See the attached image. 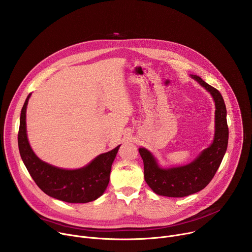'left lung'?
Instances as JSON below:
<instances>
[{"instance_id":"1","label":"left lung","mask_w":252,"mask_h":252,"mask_svg":"<svg viewBox=\"0 0 252 252\" xmlns=\"http://www.w3.org/2000/svg\"><path fill=\"white\" fill-rule=\"evenodd\" d=\"M190 77L211 94L215 102L214 138L210 147L203 150L192 162L171 168H161L150 151L145 148L138 149L143 160L145 181L158 195L184 197L203 189L219 169L227 149L226 107L221 94L201 78L194 75Z\"/></svg>"}]
</instances>
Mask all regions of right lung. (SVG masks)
I'll use <instances>...</instances> for the list:
<instances>
[{"label": "right lung", "mask_w": 252, "mask_h": 252, "mask_svg": "<svg viewBox=\"0 0 252 252\" xmlns=\"http://www.w3.org/2000/svg\"><path fill=\"white\" fill-rule=\"evenodd\" d=\"M26 98L20 118L18 143L21 158L37 186L48 195L69 203H86L98 198L110 182L112 164L121 146L101 154L79 169H63L41 160L32 152L27 136Z\"/></svg>", "instance_id": "add662e5"}]
</instances>
